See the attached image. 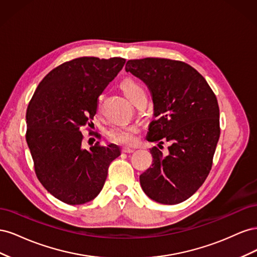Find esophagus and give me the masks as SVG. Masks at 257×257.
Wrapping results in <instances>:
<instances>
[{
	"label": "esophagus",
	"mask_w": 257,
	"mask_h": 257,
	"mask_svg": "<svg viewBox=\"0 0 257 257\" xmlns=\"http://www.w3.org/2000/svg\"><path fill=\"white\" fill-rule=\"evenodd\" d=\"M134 151H135V149H133V148H128V147L122 148V152H124V153H133Z\"/></svg>",
	"instance_id": "esophagus-1"
}]
</instances>
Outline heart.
Listing matches in <instances>:
<instances>
[{
	"label": "heart",
	"instance_id": "heart-1",
	"mask_svg": "<svg viewBox=\"0 0 257 257\" xmlns=\"http://www.w3.org/2000/svg\"><path fill=\"white\" fill-rule=\"evenodd\" d=\"M120 87L125 93L127 98L132 103L135 104L139 99L146 98V91L143 85L137 82L135 79L131 78V77H126L124 78ZM100 102H102V96L98 98V107L100 106ZM139 132V125L138 124H130V125H120V126H113L109 131L107 132V136L113 143L120 144V145H133L136 139L137 134Z\"/></svg>",
	"mask_w": 257,
	"mask_h": 257
}]
</instances>
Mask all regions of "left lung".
Returning a JSON list of instances; mask_svg holds the SVG:
<instances>
[{
    "instance_id": "8db88e82",
    "label": "left lung",
    "mask_w": 257,
    "mask_h": 257,
    "mask_svg": "<svg viewBox=\"0 0 257 257\" xmlns=\"http://www.w3.org/2000/svg\"><path fill=\"white\" fill-rule=\"evenodd\" d=\"M125 71L149 88L154 120L147 141L153 147L152 166L139 177L146 195L157 203L176 205L186 200L206 180L220 138V109L215 94L195 68L181 61L145 58L128 60Z\"/></svg>"
}]
</instances>
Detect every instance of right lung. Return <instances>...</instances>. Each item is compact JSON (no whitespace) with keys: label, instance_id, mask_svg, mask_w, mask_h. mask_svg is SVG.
<instances>
[{"label":"right lung","instance_id":"obj_1","mask_svg":"<svg viewBox=\"0 0 257 257\" xmlns=\"http://www.w3.org/2000/svg\"><path fill=\"white\" fill-rule=\"evenodd\" d=\"M125 59L82 57L44 77L27 109L26 139L38 180L68 205L94 199L120 148L95 144L82 148L81 130L91 126L97 99L121 71Z\"/></svg>","mask_w":257,"mask_h":257}]
</instances>
